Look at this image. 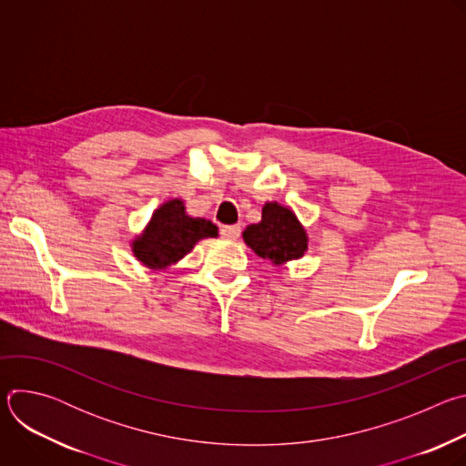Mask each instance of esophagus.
Returning a JSON list of instances; mask_svg holds the SVG:
<instances>
[{"label":"esophagus","mask_w":466,"mask_h":466,"mask_svg":"<svg viewBox=\"0 0 466 466\" xmlns=\"http://www.w3.org/2000/svg\"><path fill=\"white\" fill-rule=\"evenodd\" d=\"M241 234V227L239 225H228V227H221V236L227 239H238Z\"/></svg>","instance_id":"esophagus-1"}]
</instances>
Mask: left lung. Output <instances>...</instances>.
Masks as SVG:
<instances>
[{
  "label": "left lung",
  "instance_id": "1",
  "mask_svg": "<svg viewBox=\"0 0 466 466\" xmlns=\"http://www.w3.org/2000/svg\"><path fill=\"white\" fill-rule=\"evenodd\" d=\"M243 241L259 258L282 269L286 263L306 254L309 238L291 208L271 201L263 205L261 221L245 228Z\"/></svg>",
  "mask_w": 466,
  "mask_h": 466
}]
</instances>
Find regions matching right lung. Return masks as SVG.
I'll return each instance as SVG.
<instances>
[{"label": "right lung", "mask_w": 466, "mask_h": 466, "mask_svg": "<svg viewBox=\"0 0 466 466\" xmlns=\"http://www.w3.org/2000/svg\"><path fill=\"white\" fill-rule=\"evenodd\" d=\"M218 227L203 218L186 214L182 198H169L151 216L140 234L130 239L135 258L151 271H167L193 247L208 238H218Z\"/></svg>", "instance_id": "add662e5"}]
</instances>
